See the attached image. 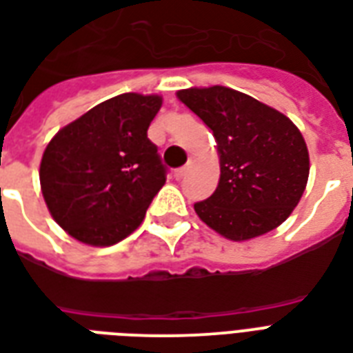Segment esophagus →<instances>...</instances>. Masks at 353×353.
Segmentation results:
<instances>
[{
	"mask_svg": "<svg viewBox=\"0 0 353 353\" xmlns=\"http://www.w3.org/2000/svg\"><path fill=\"white\" fill-rule=\"evenodd\" d=\"M185 173H188V168H180V169H176V171H174V179L180 180V179H182V176H184Z\"/></svg>",
	"mask_w": 353,
	"mask_h": 353,
	"instance_id": "1",
	"label": "esophagus"
}]
</instances>
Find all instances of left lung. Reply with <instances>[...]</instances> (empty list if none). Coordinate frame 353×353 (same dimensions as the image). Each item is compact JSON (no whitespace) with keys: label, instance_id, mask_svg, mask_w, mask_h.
I'll list each match as a JSON object with an SVG mask.
<instances>
[{"label":"left lung","instance_id":"8db88e82","mask_svg":"<svg viewBox=\"0 0 353 353\" xmlns=\"http://www.w3.org/2000/svg\"><path fill=\"white\" fill-rule=\"evenodd\" d=\"M217 141L221 179L214 195L195 202L212 230L247 241L288 219L310 176L302 134L281 112L226 86L188 88L176 94Z\"/></svg>","mask_w":353,"mask_h":353}]
</instances>
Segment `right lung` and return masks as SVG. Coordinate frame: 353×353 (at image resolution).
Returning a JSON list of instances; mask_svg holds the SVG:
<instances>
[{
    "mask_svg": "<svg viewBox=\"0 0 353 353\" xmlns=\"http://www.w3.org/2000/svg\"><path fill=\"white\" fill-rule=\"evenodd\" d=\"M160 106V95H116L49 141L40 163L42 195L70 236L110 247L141 225L168 174L147 138Z\"/></svg>",
    "mask_w": 353,
    "mask_h": 353,
    "instance_id": "add662e5",
    "label": "right lung"
}]
</instances>
